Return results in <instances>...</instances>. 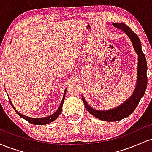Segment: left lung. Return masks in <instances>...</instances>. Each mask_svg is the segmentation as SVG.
<instances>
[{"instance_id":"8db88e82","label":"left lung","mask_w":152,"mask_h":152,"mask_svg":"<svg viewBox=\"0 0 152 152\" xmlns=\"http://www.w3.org/2000/svg\"><path fill=\"white\" fill-rule=\"evenodd\" d=\"M112 25L115 28H117L126 33L132 41L134 50L138 55L137 78V84L132 96L124 102L122 103L121 105L114 109L104 110V111L94 109L88 105L84 97L81 96L82 100L87 111L96 118L105 121H119L129 116L137 108L139 101L145 93L146 86H147V76H146L147 64H146V57L142 51L139 37L128 26L123 23H114Z\"/></svg>"}]
</instances>
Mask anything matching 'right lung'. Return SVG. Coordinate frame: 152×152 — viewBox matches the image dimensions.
<instances>
[{
  "mask_svg": "<svg viewBox=\"0 0 152 152\" xmlns=\"http://www.w3.org/2000/svg\"><path fill=\"white\" fill-rule=\"evenodd\" d=\"M66 88L65 90H64V96H63V99H62V101L61 102L60 104V106H59L58 109L56 110V111H55V112L53 113V114H52L51 115H50V116H46V117H42V118H32V117H29V116H25V115L20 114L19 111H17L16 109H15L14 106L12 104V102L11 101H10V99H9V101L10 102V104H11V106H13V109L15 110V112L18 114L19 116H20V117L24 118V119L26 120L27 121H28L29 123L31 124H35V125H44V124H49L50 122L53 121L54 120L56 119L58 117L59 115L61 114V111H62V106H63V104H64V99H65V96H66ZM9 97V96H8Z\"/></svg>",
  "mask_w": 152,
  "mask_h": 152,
  "instance_id": "right-lung-1",
  "label": "right lung"
}]
</instances>
